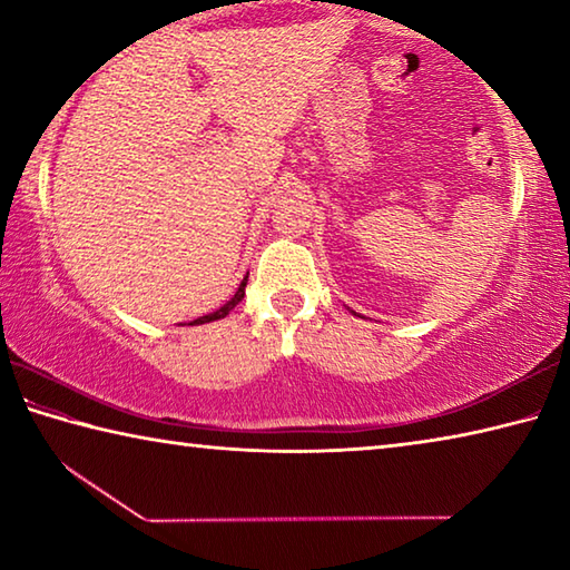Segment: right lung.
<instances>
[{"label":"right lung","instance_id":"add662e5","mask_svg":"<svg viewBox=\"0 0 570 570\" xmlns=\"http://www.w3.org/2000/svg\"><path fill=\"white\" fill-rule=\"evenodd\" d=\"M246 282H248V276H244V282H240V286H238V292L234 294V298H230L228 304H224L220 308H216L214 314H206V316H198V320H193L190 324H206V322H216V320H224V316L230 312V308H234L240 298H244V294H246Z\"/></svg>","mask_w":570,"mask_h":570}]
</instances>
